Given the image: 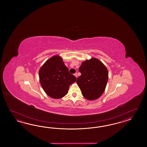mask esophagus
Masks as SVG:
<instances>
[{"instance_id": "34e87169", "label": "esophagus", "mask_w": 147, "mask_h": 147, "mask_svg": "<svg viewBox=\"0 0 147 147\" xmlns=\"http://www.w3.org/2000/svg\"><path fill=\"white\" fill-rule=\"evenodd\" d=\"M74 75H75V77H76V78H77V76H77V73H75Z\"/></svg>"}]
</instances>
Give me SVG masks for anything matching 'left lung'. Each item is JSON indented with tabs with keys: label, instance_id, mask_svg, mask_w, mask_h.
<instances>
[{
	"label": "left lung",
	"instance_id": "1",
	"mask_svg": "<svg viewBox=\"0 0 147 147\" xmlns=\"http://www.w3.org/2000/svg\"><path fill=\"white\" fill-rule=\"evenodd\" d=\"M81 74L77 83L83 96L89 100L97 99L102 94L108 80V71L102 63L96 58L82 62L79 68Z\"/></svg>",
	"mask_w": 147,
	"mask_h": 147
}]
</instances>
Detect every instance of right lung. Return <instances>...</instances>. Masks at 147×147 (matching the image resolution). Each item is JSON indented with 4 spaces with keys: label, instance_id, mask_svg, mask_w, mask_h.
I'll return each instance as SVG.
<instances>
[{
    "label": "right lung",
    "instance_id": "right-lung-1",
    "mask_svg": "<svg viewBox=\"0 0 147 147\" xmlns=\"http://www.w3.org/2000/svg\"><path fill=\"white\" fill-rule=\"evenodd\" d=\"M41 86L53 98L59 99L66 95L69 86L76 80L58 56L51 57L41 67L39 72Z\"/></svg>",
    "mask_w": 147,
    "mask_h": 147
}]
</instances>
